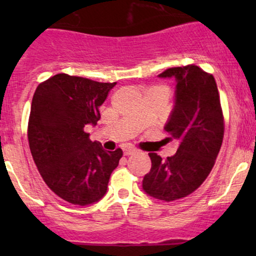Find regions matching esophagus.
I'll return each mask as SVG.
<instances>
[{"label": "esophagus", "mask_w": 256, "mask_h": 256, "mask_svg": "<svg viewBox=\"0 0 256 256\" xmlns=\"http://www.w3.org/2000/svg\"><path fill=\"white\" fill-rule=\"evenodd\" d=\"M122 152H124V155L128 156V155L134 154V152H136V149L132 148V146H125V148H122Z\"/></svg>", "instance_id": "1"}]
</instances>
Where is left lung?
I'll return each mask as SVG.
<instances>
[{"instance_id":"1","label":"left lung","mask_w":256,"mask_h":256,"mask_svg":"<svg viewBox=\"0 0 256 256\" xmlns=\"http://www.w3.org/2000/svg\"><path fill=\"white\" fill-rule=\"evenodd\" d=\"M158 77L176 80L174 104L165 130L179 146L166 160L149 152L152 168L142 188L152 198L171 202L195 192L212 171L224 137V118L212 74L189 64L166 70Z\"/></svg>"}]
</instances>
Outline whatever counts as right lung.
<instances>
[{"label":"right lung","mask_w":256,"mask_h":256,"mask_svg":"<svg viewBox=\"0 0 256 256\" xmlns=\"http://www.w3.org/2000/svg\"><path fill=\"white\" fill-rule=\"evenodd\" d=\"M116 84L58 73L34 91L28 132L32 158L52 192L72 204L104 198L122 156V149L104 150L84 131L98 124L100 107Z\"/></svg>","instance_id":"obj_1"}]
</instances>
